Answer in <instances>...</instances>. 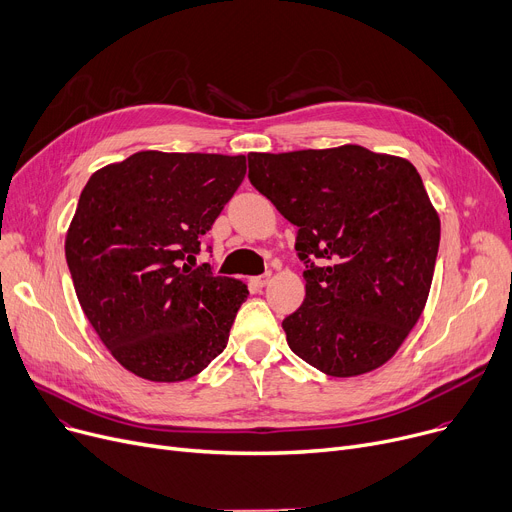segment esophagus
<instances>
[{
    "mask_svg": "<svg viewBox=\"0 0 512 512\" xmlns=\"http://www.w3.org/2000/svg\"><path fill=\"white\" fill-rule=\"evenodd\" d=\"M268 281H270V273L260 275V277H254V279H252V285H254L256 289H262V287L268 285Z\"/></svg>",
    "mask_w": 512,
    "mask_h": 512,
    "instance_id": "obj_1",
    "label": "esophagus"
}]
</instances>
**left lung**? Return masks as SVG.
I'll use <instances>...</instances> for the list:
<instances>
[{"mask_svg":"<svg viewBox=\"0 0 512 512\" xmlns=\"http://www.w3.org/2000/svg\"><path fill=\"white\" fill-rule=\"evenodd\" d=\"M248 167L306 264L304 304L283 320L291 351L335 378L386 364L424 312L440 244L417 169L357 144L250 153Z\"/></svg>","mask_w":512,"mask_h":512,"instance_id":"1","label":"left lung"}]
</instances>
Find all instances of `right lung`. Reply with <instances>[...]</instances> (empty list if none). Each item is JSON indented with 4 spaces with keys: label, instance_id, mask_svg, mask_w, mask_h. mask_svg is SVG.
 <instances>
[{
    "label": "right lung",
    "instance_id": "obj_1",
    "mask_svg": "<svg viewBox=\"0 0 512 512\" xmlns=\"http://www.w3.org/2000/svg\"><path fill=\"white\" fill-rule=\"evenodd\" d=\"M244 175V155L161 150L90 175L66 260L88 322L128 372L182 382L227 347L248 287L196 256Z\"/></svg>",
    "mask_w": 512,
    "mask_h": 512
}]
</instances>
